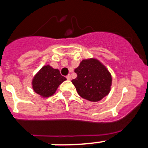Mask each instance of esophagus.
<instances>
[{"label":"esophagus","instance_id":"34e87169","mask_svg":"<svg viewBox=\"0 0 148 148\" xmlns=\"http://www.w3.org/2000/svg\"><path fill=\"white\" fill-rule=\"evenodd\" d=\"M66 77H67V79H68V80H71V76L70 74H68V76Z\"/></svg>","mask_w":148,"mask_h":148}]
</instances>
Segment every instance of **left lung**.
I'll return each mask as SVG.
<instances>
[{
    "label": "left lung",
    "mask_w": 148,
    "mask_h": 148,
    "mask_svg": "<svg viewBox=\"0 0 148 148\" xmlns=\"http://www.w3.org/2000/svg\"><path fill=\"white\" fill-rule=\"evenodd\" d=\"M77 78L71 80L77 93L85 99L98 102L107 96L112 86V76L99 60H83L74 70Z\"/></svg>",
    "instance_id": "8db88e82"
}]
</instances>
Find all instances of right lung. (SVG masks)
I'll return each instance as SVG.
<instances>
[{
	"label": "right lung",
	"instance_id": "obj_1",
	"mask_svg": "<svg viewBox=\"0 0 148 148\" xmlns=\"http://www.w3.org/2000/svg\"><path fill=\"white\" fill-rule=\"evenodd\" d=\"M66 80L60 74L59 70L48 64L43 66L34 76L32 80V89L37 94L43 98H47L52 96L58 86Z\"/></svg>",
	"mask_w": 148,
	"mask_h": 148
}]
</instances>
